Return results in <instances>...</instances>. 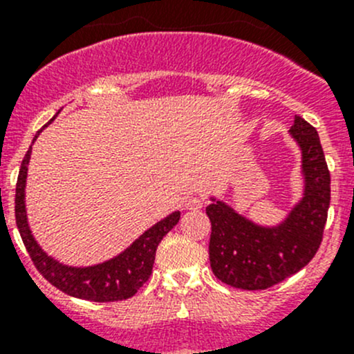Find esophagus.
I'll use <instances>...</instances> for the list:
<instances>
[{
    "label": "esophagus",
    "instance_id": "obj_1",
    "mask_svg": "<svg viewBox=\"0 0 354 354\" xmlns=\"http://www.w3.org/2000/svg\"><path fill=\"white\" fill-rule=\"evenodd\" d=\"M202 207H203V198H200V197L185 198V209L187 210H200Z\"/></svg>",
    "mask_w": 354,
    "mask_h": 354
}]
</instances>
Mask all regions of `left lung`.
Instances as JSON below:
<instances>
[{"label":"left lung","mask_w":354,"mask_h":354,"mask_svg":"<svg viewBox=\"0 0 354 354\" xmlns=\"http://www.w3.org/2000/svg\"><path fill=\"white\" fill-rule=\"evenodd\" d=\"M289 137L299 149L301 197L272 224L245 216L210 195L205 212L212 224L209 259L214 276L233 288L266 289L306 266L322 241L330 203V174L319 133L295 116Z\"/></svg>","instance_id":"8db88e82"}]
</instances>
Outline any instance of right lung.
<instances>
[{"label": "right lung", "mask_w": 354, "mask_h": 354, "mask_svg": "<svg viewBox=\"0 0 354 354\" xmlns=\"http://www.w3.org/2000/svg\"><path fill=\"white\" fill-rule=\"evenodd\" d=\"M42 130H39L35 133L32 144L37 140L39 133ZM30 154L32 145L24 157L22 166H20L19 180H17L15 217L25 248H27L28 255H30L32 262L37 267L39 272L53 286L58 288L59 291L66 292V295L75 296V298L99 303L120 301V299L131 298L138 289L144 286L145 281L151 277L157 246H159L160 240L178 224V221H180V210H174V212L167 214L166 217L157 221L154 226L145 230L123 252L111 257V259L104 260V262L82 267L68 266V263L59 262L53 255H48L46 250H42V246L37 243V240L32 234L30 226H28L27 207H25V185H27V171L28 162H30Z\"/></svg>", "instance_id": "right-lung-1"}]
</instances>
